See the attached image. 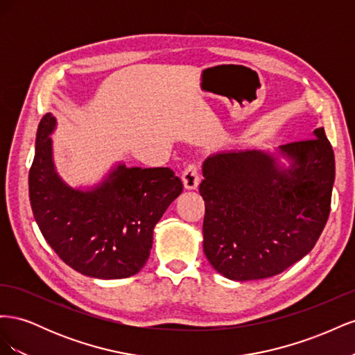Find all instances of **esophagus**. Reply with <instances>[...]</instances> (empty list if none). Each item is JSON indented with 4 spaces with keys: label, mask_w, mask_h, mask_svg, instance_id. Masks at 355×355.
Instances as JSON below:
<instances>
[{
    "label": "esophagus",
    "mask_w": 355,
    "mask_h": 355,
    "mask_svg": "<svg viewBox=\"0 0 355 355\" xmlns=\"http://www.w3.org/2000/svg\"><path fill=\"white\" fill-rule=\"evenodd\" d=\"M182 182H184L185 189H197L200 184V175H198V167L196 164H189L184 173H182Z\"/></svg>",
    "instance_id": "esophagus-1"
}]
</instances>
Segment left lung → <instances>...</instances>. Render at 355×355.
<instances>
[{"label": "left lung", "mask_w": 355, "mask_h": 355, "mask_svg": "<svg viewBox=\"0 0 355 355\" xmlns=\"http://www.w3.org/2000/svg\"><path fill=\"white\" fill-rule=\"evenodd\" d=\"M202 176L207 261L228 280H262L313 250L330 213L335 154L318 127L275 151L211 154Z\"/></svg>", "instance_id": "8db88e82"}]
</instances>
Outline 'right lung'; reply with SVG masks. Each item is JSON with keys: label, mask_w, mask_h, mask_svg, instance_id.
Masks as SVG:
<instances>
[{"label": "right lung", "mask_w": 355, "mask_h": 355, "mask_svg": "<svg viewBox=\"0 0 355 355\" xmlns=\"http://www.w3.org/2000/svg\"><path fill=\"white\" fill-rule=\"evenodd\" d=\"M58 127L42 116L29 170V200L42 237L77 272L116 280L137 274L151 253L154 228L184 185L167 167H128L116 161L93 185L72 187L53 157Z\"/></svg>", "instance_id": "obj_1"}]
</instances>
